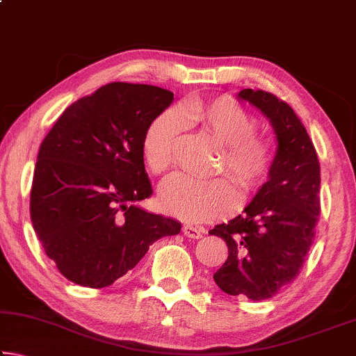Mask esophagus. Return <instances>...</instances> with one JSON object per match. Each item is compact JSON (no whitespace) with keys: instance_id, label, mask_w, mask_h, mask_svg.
I'll return each instance as SVG.
<instances>
[{"instance_id":"esophagus-1","label":"esophagus","mask_w":356,"mask_h":356,"mask_svg":"<svg viewBox=\"0 0 356 356\" xmlns=\"http://www.w3.org/2000/svg\"><path fill=\"white\" fill-rule=\"evenodd\" d=\"M182 231H184V236L188 237V238H201L202 234H204L202 229L195 227V226H190V225L184 226Z\"/></svg>"}]
</instances>
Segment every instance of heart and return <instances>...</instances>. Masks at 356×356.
Wrapping results in <instances>:
<instances>
[{
	"label": "heart",
	"mask_w": 356,
	"mask_h": 356,
	"mask_svg": "<svg viewBox=\"0 0 356 356\" xmlns=\"http://www.w3.org/2000/svg\"><path fill=\"white\" fill-rule=\"evenodd\" d=\"M184 122L196 125L221 144L216 172L226 171L245 195L256 191L272 172L276 156L272 141L256 134V118L227 95L190 100L177 110L159 114L147 125L141 143L143 160L150 172L160 176L172 166ZM159 200L166 213L195 222L222 218L236 207V193L225 177L200 180L174 174L161 185Z\"/></svg>",
	"instance_id": "obj_1"
}]
</instances>
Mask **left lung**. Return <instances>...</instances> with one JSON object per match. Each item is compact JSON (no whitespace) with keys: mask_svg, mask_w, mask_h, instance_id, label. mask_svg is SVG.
Here are the masks:
<instances>
[{"mask_svg":"<svg viewBox=\"0 0 356 356\" xmlns=\"http://www.w3.org/2000/svg\"><path fill=\"white\" fill-rule=\"evenodd\" d=\"M238 99L270 119L278 150L268 180L243 213L209 234L225 240L229 252L213 275L216 286L259 301L291 284L303 267L321 213V163L291 105L261 89H242Z\"/></svg>","mask_w":356,"mask_h":356,"instance_id":"obj_1","label":"left lung"}]
</instances>
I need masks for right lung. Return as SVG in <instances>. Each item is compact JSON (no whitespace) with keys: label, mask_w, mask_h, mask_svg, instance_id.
<instances>
[{"label":"right lung","mask_w":356,"mask_h":356,"mask_svg":"<svg viewBox=\"0 0 356 356\" xmlns=\"http://www.w3.org/2000/svg\"><path fill=\"white\" fill-rule=\"evenodd\" d=\"M174 94L110 83L65 108L40 144L31 186L33 227L61 275L84 287L111 286L180 222L135 202L152 195L141 143Z\"/></svg>","instance_id":"add662e5"}]
</instances>
